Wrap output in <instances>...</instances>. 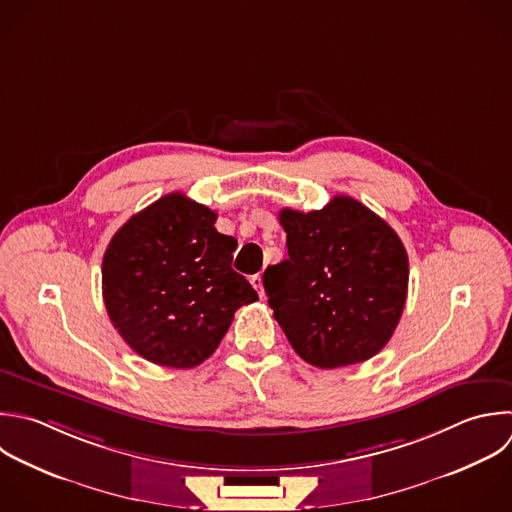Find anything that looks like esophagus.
Here are the masks:
<instances>
[{"label":"esophagus","instance_id":"1","mask_svg":"<svg viewBox=\"0 0 512 512\" xmlns=\"http://www.w3.org/2000/svg\"><path fill=\"white\" fill-rule=\"evenodd\" d=\"M250 284L256 288V292H258L260 296H264V286H262V276H260V274H254V276L250 278Z\"/></svg>","mask_w":512,"mask_h":512}]
</instances>
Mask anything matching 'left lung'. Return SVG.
<instances>
[{
	"label": "left lung",
	"instance_id": "1",
	"mask_svg": "<svg viewBox=\"0 0 512 512\" xmlns=\"http://www.w3.org/2000/svg\"><path fill=\"white\" fill-rule=\"evenodd\" d=\"M278 220L288 258L266 268L264 290L296 354L318 368L372 358L406 302L408 256L398 234L348 196L306 214L284 208Z\"/></svg>",
	"mask_w": 512,
	"mask_h": 512
}]
</instances>
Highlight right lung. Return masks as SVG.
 Listing matches in <instances>:
<instances>
[{"instance_id": "obj_1", "label": "right lung", "mask_w": 512, "mask_h": 512, "mask_svg": "<svg viewBox=\"0 0 512 512\" xmlns=\"http://www.w3.org/2000/svg\"><path fill=\"white\" fill-rule=\"evenodd\" d=\"M216 212L172 192L134 214L102 262L108 316L142 358L192 368L228 332L234 312L258 300L232 270L238 242L220 234Z\"/></svg>"}]
</instances>
